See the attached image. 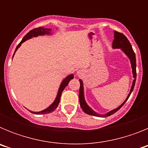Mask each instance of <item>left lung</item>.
<instances>
[{
    "mask_svg": "<svg viewBox=\"0 0 148 148\" xmlns=\"http://www.w3.org/2000/svg\"><path fill=\"white\" fill-rule=\"evenodd\" d=\"M113 48H121L122 49V51L127 56H128V58H130V62H131V66H132V70H133V78H134V80L133 82V85H132L131 90H130V93L128 94L126 100L124 101L122 104L118 108L113 110L112 111H110L109 113H108L105 115H100L99 113H96L95 111L92 110L91 108L89 107L87 104V103L85 102V100H84V88H83V83H82V80H79L80 82V89H79V101H80V106L82 109L83 110V111L85 113L88 115H91V116H99V117H107V116H111V115L114 114L115 113H116L120 108L124 105L125 102L127 101V100L128 99V98L130 97V94L133 92V88H134V86H135L136 83V55L134 51H133V48H132V46L130 44V41L128 40V39L127 38L126 36H125L124 34L121 33V32H119L117 31H115L114 32V39H113Z\"/></svg>",
    "mask_w": 148,
    "mask_h": 148,
    "instance_id": "1",
    "label": "left lung"
}]
</instances>
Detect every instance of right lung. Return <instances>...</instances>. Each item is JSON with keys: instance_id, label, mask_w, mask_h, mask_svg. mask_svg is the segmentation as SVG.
I'll return each instance as SVG.
<instances>
[{"instance_id": "add662e5", "label": "right lung", "mask_w": 148, "mask_h": 148, "mask_svg": "<svg viewBox=\"0 0 148 148\" xmlns=\"http://www.w3.org/2000/svg\"><path fill=\"white\" fill-rule=\"evenodd\" d=\"M50 29H47V28H44V27H38V28H35L33 29L32 30H30L29 32H28V33L27 34V35L23 37V38L22 39V40L21 41L20 43H19V44H18V46H17L16 49H15V53L16 52L17 49L19 48V47H20L22 43H23L24 41H26L27 40H28V39L31 38L32 37H36V36H38V35H46V34H50ZM15 54V53H14ZM14 56V55H13ZM73 77H74V75H73V74H71V75H68L67 77H66V78L63 80V82H61V86H60L59 87V90H58V95H57V97H56V100L54 101V102L53 103V104H51L50 106H49V108H47V109L44 110L40 111V112H32V111H30L32 113H34V114H47V113H52L53 111H54L57 108V107L58 106V103H59L60 101V99H61V93H62L63 90H64L65 87L67 86V84H69V82H70L71 79H73Z\"/></svg>"}]
</instances>
